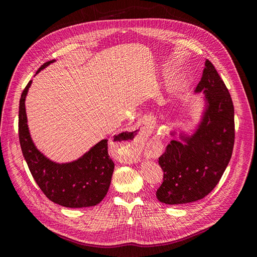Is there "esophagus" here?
<instances>
[{
  "mask_svg": "<svg viewBox=\"0 0 257 257\" xmlns=\"http://www.w3.org/2000/svg\"><path fill=\"white\" fill-rule=\"evenodd\" d=\"M130 136L128 133H123L120 135L121 139H126V141H122V142H118L119 145L121 146H128L130 147V150L126 153V159L130 161H134V159L136 158V154H137V146H139L143 142L145 133L143 128H138L135 133L132 135V137L130 139H127V137ZM120 139V141H121Z\"/></svg>",
  "mask_w": 257,
  "mask_h": 257,
  "instance_id": "esophagus-1",
  "label": "esophagus"
}]
</instances>
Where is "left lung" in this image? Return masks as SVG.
Instances as JSON below:
<instances>
[{
  "instance_id": "obj_1",
  "label": "left lung",
  "mask_w": 257,
  "mask_h": 257,
  "mask_svg": "<svg viewBox=\"0 0 257 257\" xmlns=\"http://www.w3.org/2000/svg\"><path fill=\"white\" fill-rule=\"evenodd\" d=\"M194 93H204L199 122L191 133L180 132L159 159L164 179L157 197L166 205L189 204L207 196L219 183L234 148V105L209 60ZM176 135L170 131V136Z\"/></svg>"
}]
</instances>
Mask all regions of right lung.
I'll return each mask as SVG.
<instances>
[{
  "instance_id": "add662e5",
  "label": "right lung",
  "mask_w": 257,
  "mask_h": 257,
  "mask_svg": "<svg viewBox=\"0 0 257 257\" xmlns=\"http://www.w3.org/2000/svg\"><path fill=\"white\" fill-rule=\"evenodd\" d=\"M56 60L46 62L36 74ZM29 81L19 103V141L23 157L37 185L51 201L66 208L96 206L109 190L114 164L108 154V139L92 146L80 158L59 163L37 149L31 137L26 112Z\"/></svg>"
}]
</instances>
